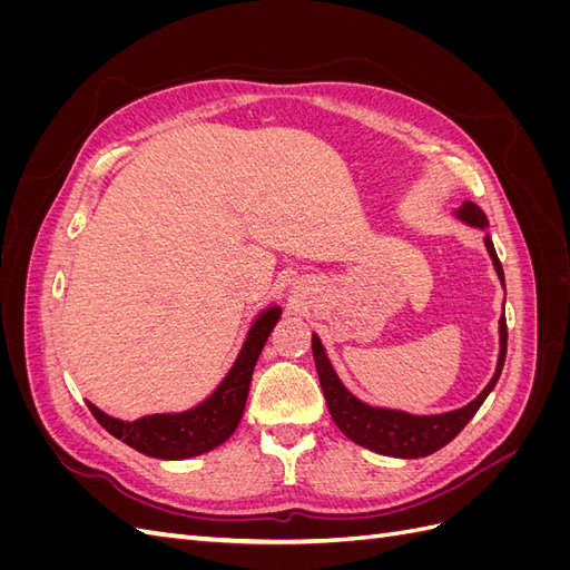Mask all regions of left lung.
Segmentation results:
<instances>
[{
	"mask_svg": "<svg viewBox=\"0 0 570 570\" xmlns=\"http://www.w3.org/2000/svg\"><path fill=\"white\" fill-rule=\"evenodd\" d=\"M454 214L459 220L465 223V226H473L480 230H488L490 226L488 216L482 214L480 206H475L473 202H463V206H459ZM485 247L499 281L504 285V271H502V264H499L494 245L488 233H485ZM312 350H314V361H316V371H318V381L323 387L327 411H331V416L342 433L352 442L366 446V450L375 454L396 456V459H421L442 450L444 444H450L465 428V423L475 416V411L482 406V402L488 400V394L494 390L507 358V316L502 314V318H499V358L488 387L465 406L456 411L435 413V416H413V413H406V411L371 406L366 402L356 400V396L342 385L316 333L312 335Z\"/></svg>",
	"mask_w": 570,
	"mask_h": 570,
	"instance_id": "1",
	"label": "left lung"
}]
</instances>
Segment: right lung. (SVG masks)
<instances>
[{
  "label": "right lung",
  "mask_w": 570,
  "mask_h": 570,
  "mask_svg": "<svg viewBox=\"0 0 570 570\" xmlns=\"http://www.w3.org/2000/svg\"><path fill=\"white\" fill-rule=\"evenodd\" d=\"M281 314V306H268L254 318L233 368L202 404L178 413H151L137 421H120L88 402L92 416L107 433L154 459L180 461L216 450L235 433L243 419L256 358Z\"/></svg>",
  "instance_id": "add662e5"
}]
</instances>
